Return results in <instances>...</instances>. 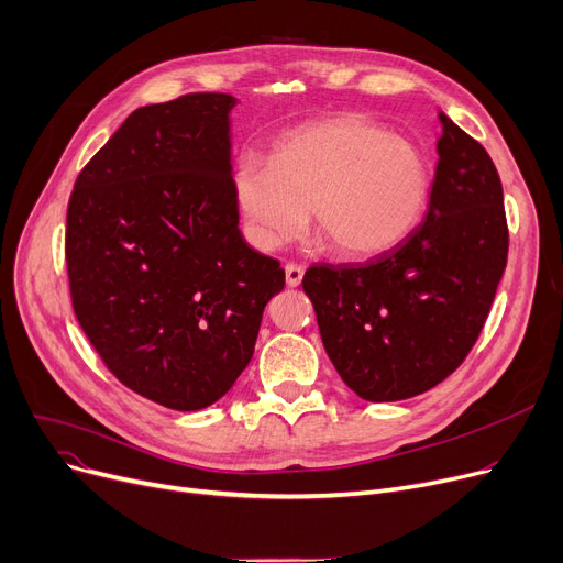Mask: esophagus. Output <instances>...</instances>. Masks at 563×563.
Segmentation results:
<instances>
[{"mask_svg": "<svg viewBox=\"0 0 563 563\" xmlns=\"http://www.w3.org/2000/svg\"><path fill=\"white\" fill-rule=\"evenodd\" d=\"M302 277H305V267H302L300 263H292V261L286 263V284H288L290 288L300 286Z\"/></svg>", "mask_w": 563, "mask_h": 563, "instance_id": "34e87169", "label": "esophagus"}]
</instances>
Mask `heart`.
Masks as SVG:
<instances>
[{"instance_id":"1","label":"heart","mask_w":563,"mask_h":563,"mask_svg":"<svg viewBox=\"0 0 563 563\" xmlns=\"http://www.w3.org/2000/svg\"><path fill=\"white\" fill-rule=\"evenodd\" d=\"M233 197L261 250L296 238L311 210L316 233L347 258L396 247L421 220L431 169L408 140L362 114L316 119L282 135L271 163L240 155Z\"/></svg>"}]
</instances>
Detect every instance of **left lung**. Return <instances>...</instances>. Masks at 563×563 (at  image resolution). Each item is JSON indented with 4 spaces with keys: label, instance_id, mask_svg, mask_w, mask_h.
Masks as SVG:
<instances>
[{
    "label": "left lung",
    "instance_id": "1",
    "mask_svg": "<svg viewBox=\"0 0 563 563\" xmlns=\"http://www.w3.org/2000/svg\"><path fill=\"white\" fill-rule=\"evenodd\" d=\"M423 222L364 265H311L302 288L341 380L371 404L423 394L486 325L508 256L501 180L488 151L440 114Z\"/></svg>",
    "mask_w": 563,
    "mask_h": 563
}]
</instances>
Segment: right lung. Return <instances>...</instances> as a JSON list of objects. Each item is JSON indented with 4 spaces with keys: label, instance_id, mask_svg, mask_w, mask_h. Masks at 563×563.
<instances>
[{
    "label": "right lung",
    "instance_id": "add662e5",
    "mask_svg": "<svg viewBox=\"0 0 563 563\" xmlns=\"http://www.w3.org/2000/svg\"><path fill=\"white\" fill-rule=\"evenodd\" d=\"M229 93L132 112L79 172L66 267L79 328L117 380L172 410L222 398L254 355L277 258L238 229Z\"/></svg>",
    "mask_w": 563,
    "mask_h": 563
}]
</instances>
